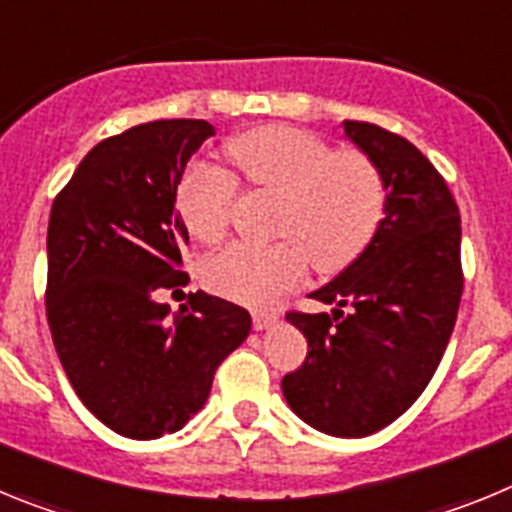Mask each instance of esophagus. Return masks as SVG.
I'll list each match as a JSON object with an SVG mask.
<instances>
[{"label":"esophagus","mask_w":512,"mask_h":512,"mask_svg":"<svg viewBox=\"0 0 512 512\" xmlns=\"http://www.w3.org/2000/svg\"><path fill=\"white\" fill-rule=\"evenodd\" d=\"M279 315L274 310H256L253 312V328L256 330H266L271 328V325L277 323Z\"/></svg>","instance_id":"34e87169"}]
</instances>
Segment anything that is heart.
Masks as SVG:
<instances>
[{
    "mask_svg": "<svg viewBox=\"0 0 512 512\" xmlns=\"http://www.w3.org/2000/svg\"><path fill=\"white\" fill-rule=\"evenodd\" d=\"M230 166L248 187L277 197L271 246L230 243L202 264L210 292L243 305H269L307 274L338 271L377 235L387 189L377 166L361 153H338L318 135L266 125L235 135L225 146ZM235 200V179L197 164L184 174L176 207L189 235L202 243L223 238Z\"/></svg>",
    "mask_w": 512,
    "mask_h": 512,
    "instance_id": "b5f03b06",
    "label": "heart"
}]
</instances>
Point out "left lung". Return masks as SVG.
Instances as JSON below:
<instances>
[{
	"mask_svg": "<svg viewBox=\"0 0 512 512\" xmlns=\"http://www.w3.org/2000/svg\"><path fill=\"white\" fill-rule=\"evenodd\" d=\"M343 133L379 169L387 205L372 243L310 295L333 310L287 312L307 359L282 392L315 431L364 438L400 418L441 364L464 289L461 217L410 140L356 120Z\"/></svg>",
	"mask_w": 512,
	"mask_h": 512,
	"instance_id": "1",
	"label": "left lung"
}]
</instances>
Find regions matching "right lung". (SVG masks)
<instances>
[{
	"label": "right lung",
	"instance_id": "1",
	"mask_svg": "<svg viewBox=\"0 0 512 512\" xmlns=\"http://www.w3.org/2000/svg\"><path fill=\"white\" fill-rule=\"evenodd\" d=\"M215 128L153 120L102 140L76 166L48 220L45 312L79 400L120 436L187 425L215 369L251 333V315L197 292L169 315L161 289L184 287L187 225L176 187Z\"/></svg>",
	"mask_w": 512,
	"mask_h": 512
}]
</instances>
